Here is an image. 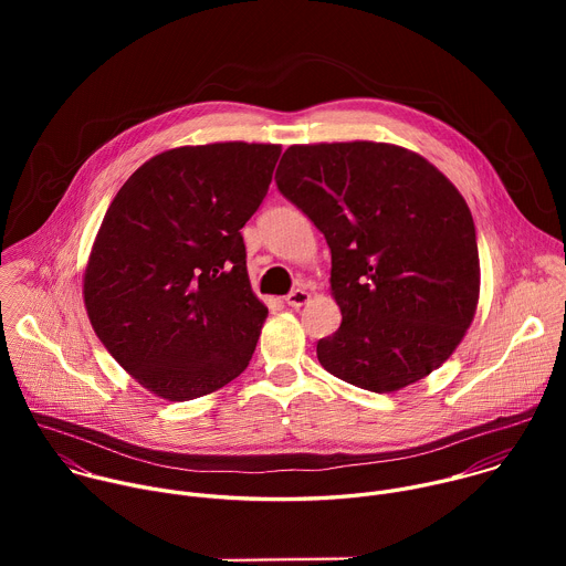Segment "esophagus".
Wrapping results in <instances>:
<instances>
[{"mask_svg":"<svg viewBox=\"0 0 566 566\" xmlns=\"http://www.w3.org/2000/svg\"><path fill=\"white\" fill-rule=\"evenodd\" d=\"M308 297H311L308 291H304V289H293L284 300H286L289 306H302V304L308 302Z\"/></svg>","mask_w":566,"mask_h":566,"instance_id":"34e87169","label":"esophagus"}]
</instances>
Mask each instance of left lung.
Listing matches in <instances>:
<instances>
[{"label":"left lung","mask_w":566,"mask_h":566,"mask_svg":"<svg viewBox=\"0 0 566 566\" xmlns=\"http://www.w3.org/2000/svg\"><path fill=\"white\" fill-rule=\"evenodd\" d=\"M277 190L325 234L340 329L317 343L336 378L376 394L441 367L479 300L474 221L428 160L389 143L291 145Z\"/></svg>","instance_id":"1"}]
</instances>
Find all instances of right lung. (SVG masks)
<instances>
[{
	"label": "right lung",
	"mask_w": 566,
	"mask_h": 566,
	"mask_svg": "<svg viewBox=\"0 0 566 566\" xmlns=\"http://www.w3.org/2000/svg\"><path fill=\"white\" fill-rule=\"evenodd\" d=\"M280 151L239 140L160 151L107 208L85 269L87 315L156 396L192 400L249 367L269 308L251 289L239 230Z\"/></svg>",
	"instance_id": "1"
}]
</instances>
